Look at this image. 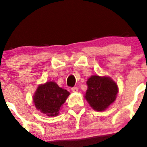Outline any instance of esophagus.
I'll return each instance as SVG.
<instances>
[{"label": "esophagus", "instance_id": "1", "mask_svg": "<svg viewBox=\"0 0 147 147\" xmlns=\"http://www.w3.org/2000/svg\"><path fill=\"white\" fill-rule=\"evenodd\" d=\"M71 90L72 91V92H76L78 91V88H77V87H72V88H71Z\"/></svg>", "mask_w": 147, "mask_h": 147}]
</instances>
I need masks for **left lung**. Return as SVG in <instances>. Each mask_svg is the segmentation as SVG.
Returning a JSON list of instances; mask_svg holds the SVG:
<instances>
[{
  "instance_id": "1",
  "label": "left lung",
  "mask_w": 147,
  "mask_h": 147,
  "mask_svg": "<svg viewBox=\"0 0 147 147\" xmlns=\"http://www.w3.org/2000/svg\"><path fill=\"white\" fill-rule=\"evenodd\" d=\"M85 97L94 110L102 111L115 100L117 86L111 78L92 76L87 81Z\"/></svg>"
}]
</instances>
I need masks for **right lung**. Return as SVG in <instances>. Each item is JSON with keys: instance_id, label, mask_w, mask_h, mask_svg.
<instances>
[{"instance_id": "obj_1", "label": "right lung", "mask_w": 147, "mask_h": 147, "mask_svg": "<svg viewBox=\"0 0 147 147\" xmlns=\"http://www.w3.org/2000/svg\"><path fill=\"white\" fill-rule=\"evenodd\" d=\"M69 95V92L59 87L55 82H47L38 87L34 103L36 109L46 115L57 116Z\"/></svg>"}]
</instances>
